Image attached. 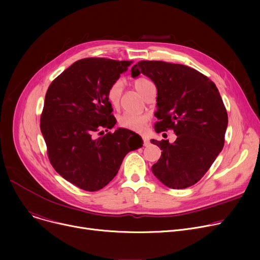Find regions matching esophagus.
I'll list each match as a JSON object with an SVG mask.
<instances>
[{"label":"esophagus","instance_id":"1","mask_svg":"<svg viewBox=\"0 0 260 260\" xmlns=\"http://www.w3.org/2000/svg\"><path fill=\"white\" fill-rule=\"evenodd\" d=\"M141 137H142V140H143V145H144V146L149 145V138H148V136H146V135H142Z\"/></svg>","mask_w":260,"mask_h":260}]
</instances>
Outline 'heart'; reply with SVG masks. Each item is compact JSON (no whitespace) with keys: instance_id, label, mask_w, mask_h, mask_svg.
<instances>
[{"instance_id":"b5f03b06","label":"heart","mask_w":260,"mask_h":260,"mask_svg":"<svg viewBox=\"0 0 260 260\" xmlns=\"http://www.w3.org/2000/svg\"><path fill=\"white\" fill-rule=\"evenodd\" d=\"M154 85L152 81L144 77H140L134 80V86L138 90L139 93L142 95L144 94L145 90ZM120 94H121V83L120 81H115L113 84H111L107 88L106 91V99L108 103L113 107H117L120 101ZM147 122L146 115H131V114H123L118 119V125L122 128L129 129L133 132H142L145 128V124Z\"/></svg>"}]
</instances>
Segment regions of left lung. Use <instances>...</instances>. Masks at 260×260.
Here are the masks:
<instances>
[{"mask_svg":"<svg viewBox=\"0 0 260 260\" xmlns=\"http://www.w3.org/2000/svg\"><path fill=\"white\" fill-rule=\"evenodd\" d=\"M140 73L157 87L156 133L174 131L176 141L152 140L161 157L153 174L171 188H185L204 176L224 145L228 113L216 85L192 67L163 61H140L132 76Z\"/></svg>","mask_w":260,"mask_h":260,"instance_id":"left-lung-1","label":"left lung"}]
</instances>
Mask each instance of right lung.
I'll list each match as a JSON object with an SVG mask.
<instances>
[{"label":"right lung","mask_w":260,"mask_h":260,"mask_svg":"<svg viewBox=\"0 0 260 260\" xmlns=\"http://www.w3.org/2000/svg\"><path fill=\"white\" fill-rule=\"evenodd\" d=\"M132 63L81 59L47 89L40 127L48 159L58 174L81 189L94 192L104 187L117 175L125 155L139 147L135 140L140 137L134 132H108L117 120L106 99L107 88ZM95 133L102 136L95 138Z\"/></svg>","instance_id":"add662e5"}]
</instances>
